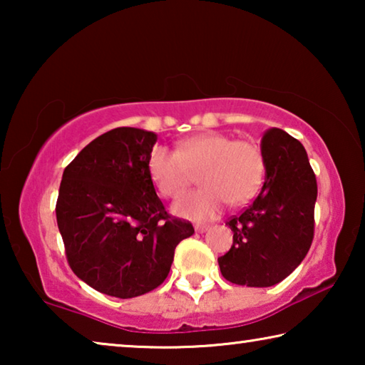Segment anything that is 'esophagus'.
<instances>
[{
  "mask_svg": "<svg viewBox=\"0 0 365 365\" xmlns=\"http://www.w3.org/2000/svg\"><path fill=\"white\" fill-rule=\"evenodd\" d=\"M209 228V225H195V230L197 232V233H202V232H206Z\"/></svg>",
  "mask_w": 365,
  "mask_h": 365,
  "instance_id": "obj_1",
  "label": "esophagus"
}]
</instances>
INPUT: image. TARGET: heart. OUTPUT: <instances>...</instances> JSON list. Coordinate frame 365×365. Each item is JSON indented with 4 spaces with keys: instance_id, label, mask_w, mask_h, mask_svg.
<instances>
[{
    "instance_id": "heart-1",
    "label": "heart",
    "mask_w": 365,
    "mask_h": 365,
    "mask_svg": "<svg viewBox=\"0 0 365 365\" xmlns=\"http://www.w3.org/2000/svg\"><path fill=\"white\" fill-rule=\"evenodd\" d=\"M202 187L182 196L172 206L178 217L209 220L228 202L245 205L257 193L264 178V158L248 140H232L224 133H205L185 140L178 150L158 145L148 156V174L160 195L180 196L191 174L200 170Z\"/></svg>"
}]
</instances>
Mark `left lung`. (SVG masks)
Instances as JSON below:
<instances>
[{
  "mask_svg": "<svg viewBox=\"0 0 365 365\" xmlns=\"http://www.w3.org/2000/svg\"><path fill=\"white\" fill-rule=\"evenodd\" d=\"M265 182L256 200L227 222L233 245L220 256L224 279L245 287H272L306 257L314 238L317 180L307 153L282 128L262 135Z\"/></svg>",
  "mask_w": 365,
  "mask_h": 365,
  "instance_id": "obj_1",
  "label": "left lung"
}]
</instances>
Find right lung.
Listing matches in <instances>:
<instances>
[{
  "mask_svg": "<svg viewBox=\"0 0 365 365\" xmlns=\"http://www.w3.org/2000/svg\"><path fill=\"white\" fill-rule=\"evenodd\" d=\"M158 135L119 127L67 165L56 202L67 262L80 280L115 298H135L168 279L174 251L195 233L172 217L148 174Z\"/></svg>",
  "mask_w": 365,
  "mask_h": 365,
  "instance_id": "obj_1",
  "label": "right lung"
}]
</instances>
